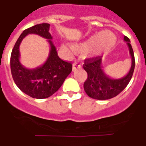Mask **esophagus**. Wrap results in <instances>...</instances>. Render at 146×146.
I'll return each mask as SVG.
<instances>
[{"instance_id":"1","label":"esophagus","mask_w":146,"mask_h":146,"mask_svg":"<svg viewBox=\"0 0 146 146\" xmlns=\"http://www.w3.org/2000/svg\"><path fill=\"white\" fill-rule=\"evenodd\" d=\"M80 68H81V64H80L79 62H74V64H73V65H72V69H73V70H75V69H80Z\"/></svg>"}]
</instances>
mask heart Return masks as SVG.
Here are the masks:
<instances>
[{
	"instance_id": "heart-1",
	"label": "heart",
	"mask_w": 146,
	"mask_h": 146,
	"mask_svg": "<svg viewBox=\"0 0 146 146\" xmlns=\"http://www.w3.org/2000/svg\"><path fill=\"white\" fill-rule=\"evenodd\" d=\"M115 42V36L108 31L99 32L92 35L79 44H72V50L77 53L88 52L92 51L94 55H99L111 48ZM60 50L63 52H69L70 50L66 45H61Z\"/></svg>"
}]
</instances>
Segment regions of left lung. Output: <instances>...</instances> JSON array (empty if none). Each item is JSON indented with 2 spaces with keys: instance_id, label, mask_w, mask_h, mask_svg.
<instances>
[{
  "instance_id": "1",
  "label": "left lung",
  "mask_w": 146,
  "mask_h": 146,
  "mask_svg": "<svg viewBox=\"0 0 146 146\" xmlns=\"http://www.w3.org/2000/svg\"><path fill=\"white\" fill-rule=\"evenodd\" d=\"M123 40L128 45L131 58V68L125 77L119 79L108 77L103 70L100 56L85 60L83 68L88 73V78L84 82L83 87L88 96L92 99L106 100L115 97L123 91L131 80L135 69V55L129 38L124 36Z\"/></svg>"
}]
</instances>
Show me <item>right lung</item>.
Instances as JSON below:
<instances>
[{"label":"right lung","instance_id":"add662e5","mask_svg":"<svg viewBox=\"0 0 146 146\" xmlns=\"http://www.w3.org/2000/svg\"><path fill=\"white\" fill-rule=\"evenodd\" d=\"M50 24L42 23L32 26L23 32L15 43L10 60L11 72L15 84L25 94L34 99L48 98L63 85L72 70V64L61 60L52 42L49 32ZM37 34L48 39L50 50L47 60L43 65L35 69H27L19 61V45L28 34Z\"/></svg>","mask_w":146,"mask_h":146}]
</instances>
